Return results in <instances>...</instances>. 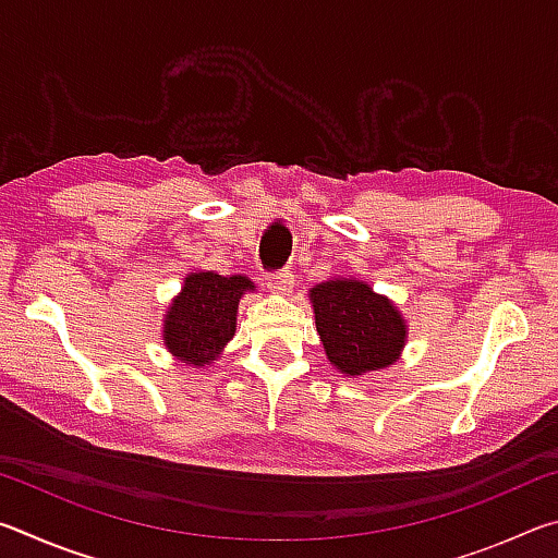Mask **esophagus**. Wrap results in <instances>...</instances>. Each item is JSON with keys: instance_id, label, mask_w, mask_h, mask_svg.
<instances>
[{"instance_id": "obj_1", "label": "esophagus", "mask_w": 558, "mask_h": 558, "mask_svg": "<svg viewBox=\"0 0 558 558\" xmlns=\"http://www.w3.org/2000/svg\"><path fill=\"white\" fill-rule=\"evenodd\" d=\"M292 286H295V276L290 270H278L268 278V290L278 292V295H288Z\"/></svg>"}]
</instances>
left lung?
Listing matches in <instances>:
<instances>
[{"mask_svg": "<svg viewBox=\"0 0 558 558\" xmlns=\"http://www.w3.org/2000/svg\"><path fill=\"white\" fill-rule=\"evenodd\" d=\"M315 325L329 364L347 376L391 366L405 344V323L393 302L362 280L332 278L310 290Z\"/></svg>", "mask_w": 558, "mask_h": 558, "instance_id": "left-lung-1", "label": "left lung"}]
</instances>
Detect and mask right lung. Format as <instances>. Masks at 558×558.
Wrapping results in <instances>:
<instances>
[{
  "mask_svg": "<svg viewBox=\"0 0 558 558\" xmlns=\"http://www.w3.org/2000/svg\"><path fill=\"white\" fill-rule=\"evenodd\" d=\"M256 286L245 276L223 278L214 270H196L165 315V347L179 362L211 364L235 335L239 300Z\"/></svg>",
  "mask_w": 558,
  "mask_h": 558,
  "instance_id": "right-lung-1",
  "label": "right lung"
}]
</instances>
